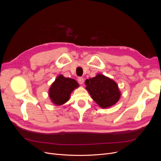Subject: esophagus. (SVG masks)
<instances>
[{
	"mask_svg": "<svg viewBox=\"0 0 161 161\" xmlns=\"http://www.w3.org/2000/svg\"><path fill=\"white\" fill-rule=\"evenodd\" d=\"M78 81L80 84V85H82V84H83V83H84V79L83 78H78Z\"/></svg>",
	"mask_w": 161,
	"mask_h": 161,
	"instance_id": "obj_1",
	"label": "esophagus"
}]
</instances>
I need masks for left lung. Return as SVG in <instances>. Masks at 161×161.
Wrapping results in <instances>:
<instances>
[{"label": "left lung", "mask_w": 161, "mask_h": 161, "mask_svg": "<svg viewBox=\"0 0 161 161\" xmlns=\"http://www.w3.org/2000/svg\"><path fill=\"white\" fill-rule=\"evenodd\" d=\"M85 83L86 90L100 108H110L120 99L121 91L117 83L103 74H98L94 78L87 79Z\"/></svg>", "instance_id": "1"}]
</instances>
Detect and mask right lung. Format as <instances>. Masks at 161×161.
Returning a JSON list of instances; mask_svg holds the SVG:
<instances>
[{"label": "right lung", "instance_id": "obj_1", "mask_svg": "<svg viewBox=\"0 0 161 161\" xmlns=\"http://www.w3.org/2000/svg\"><path fill=\"white\" fill-rule=\"evenodd\" d=\"M78 87L79 84L75 80L65 78L61 74L51 85L48 95L53 104L61 106L69 100L72 92Z\"/></svg>", "mask_w": 161, "mask_h": 161}]
</instances>
